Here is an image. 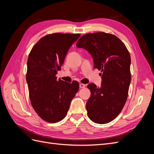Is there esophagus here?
<instances>
[{
    "label": "esophagus",
    "mask_w": 154,
    "mask_h": 154,
    "mask_svg": "<svg viewBox=\"0 0 154 154\" xmlns=\"http://www.w3.org/2000/svg\"><path fill=\"white\" fill-rule=\"evenodd\" d=\"M85 84H83V83H80V88H84V87H85Z\"/></svg>",
    "instance_id": "obj_1"
}]
</instances>
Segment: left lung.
I'll list each match as a JSON object with an SVG mask.
<instances>
[{"instance_id":"left-lung-1","label":"left lung","mask_w":154,"mask_h":154,"mask_svg":"<svg viewBox=\"0 0 154 154\" xmlns=\"http://www.w3.org/2000/svg\"><path fill=\"white\" fill-rule=\"evenodd\" d=\"M76 47L88 51L94 69L102 72L100 87L94 83L87 85L91 93L86 103L88 117L96 123H108L119 115L127 99L131 82L130 53L117 36L105 32L83 35Z\"/></svg>"}]
</instances>
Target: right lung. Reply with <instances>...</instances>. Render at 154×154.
<instances>
[{
    "mask_svg": "<svg viewBox=\"0 0 154 154\" xmlns=\"http://www.w3.org/2000/svg\"><path fill=\"white\" fill-rule=\"evenodd\" d=\"M80 34L56 32L41 38L31 50L27 63L26 81L32 108L40 118L57 123L67 114L79 89V83L57 80L67 51Z\"/></svg>",
    "mask_w": 154,
    "mask_h": 154,
    "instance_id": "obj_1",
    "label": "right lung"
}]
</instances>
